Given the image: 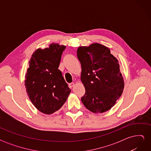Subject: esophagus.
<instances>
[{"instance_id":"1","label":"esophagus","mask_w":151,"mask_h":151,"mask_svg":"<svg viewBox=\"0 0 151 151\" xmlns=\"http://www.w3.org/2000/svg\"><path fill=\"white\" fill-rule=\"evenodd\" d=\"M74 86H75V84H74V83H70L69 84H68V86H69V88H72L73 87H74Z\"/></svg>"}]
</instances>
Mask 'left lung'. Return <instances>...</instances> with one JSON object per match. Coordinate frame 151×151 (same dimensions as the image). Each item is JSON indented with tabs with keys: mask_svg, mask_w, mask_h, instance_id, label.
I'll list each match as a JSON object with an SVG mask.
<instances>
[{
	"mask_svg": "<svg viewBox=\"0 0 151 151\" xmlns=\"http://www.w3.org/2000/svg\"><path fill=\"white\" fill-rule=\"evenodd\" d=\"M77 55L82 68L81 80L86 89L82 103L94 113L108 111L124 89L118 60L110 49L97 43L79 47Z\"/></svg>",
	"mask_w": 151,
	"mask_h": 151,
	"instance_id": "1",
	"label": "left lung"
}]
</instances>
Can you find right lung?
Instances as JSON below:
<instances>
[{
    "label": "right lung",
    "instance_id": "add662e5",
    "mask_svg": "<svg viewBox=\"0 0 151 151\" xmlns=\"http://www.w3.org/2000/svg\"><path fill=\"white\" fill-rule=\"evenodd\" d=\"M65 48L53 43L48 48L35 50L25 75L24 85L31 103L47 115L61 108L70 93L58 68Z\"/></svg>",
    "mask_w": 151,
    "mask_h": 151
}]
</instances>
